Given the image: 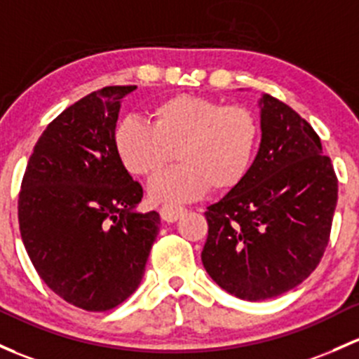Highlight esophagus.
<instances>
[{
    "label": "esophagus",
    "instance_id": "obj_1",
    "mask_svg": "<svg viewBox=\"0 0 359 359\" xmlns=\"http://www.w3.org/2000/svg\"><path fill=\"white\" fill-rule=\"evenodd\" d=\"M186 208H182V206H172V205H165L160 208V215H161V220L168 222V224H172V222H177L179 220L182 215H186Z\"/></svg>",
    "mask_w": 359,
    "mask_h": 359
}]
</instances>
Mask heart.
<instances>
[{
    "label": "heart",
    "mask_w": 359,
    "mask_h": 359,
    "mask_svg": "<svg viewBox=\"0 0 359 359\" xmlns=\"http://www.w3.org/2000/svg\"><path fill=\"white\" fill-rule=\"evenodd\" d=\"M153 126L126 118L113 146L132 175L153 179L175 158L180 165L149 184L156 203H184L206 191L236 189L248 177L259 126L251 110L201 96H173L154 107Z\"/></svg>",
    "instance_id": "heart-1"
}]
</instances>
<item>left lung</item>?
I'll return each instance as SVG.
<instances>
[{
  "mask_svg": "<svg viewBox=\"0 0 359 359\" xmlns=\"http://www.w3.org/2000/svg\"><path fill=\"white\" fill-rule=\"evenodd\" d=\"M262 144L248 177L208 206L201 259L222 289L246 301L280 296L318 266L330 239L337 177L304 118L259 100Z\"/></svg>",
  "mask_w": 359,
  "mask_h": 359,
  "instance_id": "1",
  "label": "left lung"
}]
</instances>
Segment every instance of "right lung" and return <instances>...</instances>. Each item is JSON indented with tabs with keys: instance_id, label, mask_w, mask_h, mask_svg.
I'll use <instances>...</instances> for the list:
<instances>
[{
	"instance_id": "add662e5",
	"label": "right lung",
	"mask_w": 359,
	"mask_h": 359,
	"mask_svg": "<svg viewBox=\"0 0 359 359\" xmlns=\"http://www.w3.org/2000/svg\"><path fill=\"white\" fill-rule=\"evenodd\" d=\"M108 86L60 113L41 134L18 194V224L44 284L74 306L107 311L139 287L160 215L139 213L135 182L113 146L120 101Z\"/></svg>"
}]
</instances>
